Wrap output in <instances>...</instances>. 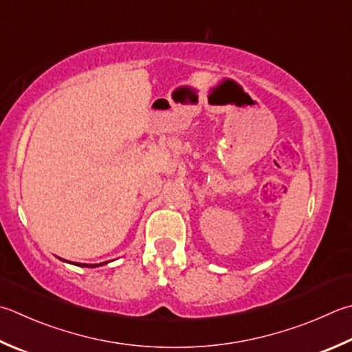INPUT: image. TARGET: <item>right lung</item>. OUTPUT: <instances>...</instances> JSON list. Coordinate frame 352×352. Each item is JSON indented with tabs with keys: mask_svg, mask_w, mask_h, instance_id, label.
Here are the masks:
<instances>
[{
	"mask_svg": "<svg viewBox=\"0 0 352 352\" xmlns=\"http://www.w3.org/2000/svg\"><path fill=\"white\" fill-rule=\"evenodd\" d=\"M65 262V261H64ZM107 262H102V263H95V265H89V263H75L79 265V267H87V268H96V267H101V265H105Z\"/></svg>",
	"mask_w": 352,
	"mask_h": 352,
	"instance_id": "1",
	"label": "right lung"
}]
</instances>
